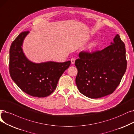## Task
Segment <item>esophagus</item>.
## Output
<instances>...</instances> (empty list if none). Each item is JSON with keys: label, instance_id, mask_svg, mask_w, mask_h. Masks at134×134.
<instances>
[{"label": "esophagus", "instance_id": "esophagus-1", "mask_svg": "<svg viewBox=\"0 0 134 134\" xmlns=\"http://www.w3.org/2000/svg\"><path fill=\"white\" fill-rule=\"evenodd\" d=\"M75 59H74V58H72L71 60V61L72 64H74V62H75Z\"/></svg>", "mask_w": 134, "mask_h": 134}]
</instances>
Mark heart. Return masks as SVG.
<instances>
[{"instance_id":"obj_1","label":"heart","mask_w":134,"mask_h":134,"mask_svg":"<svg viewBox=\"0 0 134 134\" xmlns=\"http://www.w3.org/2000/svg\"><path fill=\"white\" fill-rule=\"evenodd\" d=\"M95 45V42H93V43H90V44L88 45V49L89 50H91L93 47H94Z\"/></svg>"}]
</instances>
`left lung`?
I'll list each match as a JSON object with an SVG mask.
<instances>
[{"mask_svg":"<svg viewBox=\"0 0 134 134\" xmlns=\"http://www.w3.org/2000/svg\"><path fill=\"white\" fill-rule=\"evenodd\" d=\"M113 41L102 50L81 51L75 61V83L86 97L98 98L111 94L120 83L127 67L125 46L119 34Z\"/></svg>","mask_w":134,"mask_h":134,"instance_id":"1","label":"left lung"}]
</instances>
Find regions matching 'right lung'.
Segmentation results:
<instances>
[{"label": "right lung", "instance_id": "obj_1", "mask_svg": "<svg viewBox=\"0 0 134 134\" xmlns=\"http://www.w3.org/2000/svg\"><path fill=\"white\" fill-rule=\"evenodd\" d=\"M28 33H21L11 45L10 74L17 85L26 94L34 97H46L56 89L58 81L70 66L71 61L35 63L29 61L22 49L23 41Z\"/></svg>", "mask_w": 134, "mask_h": 134}]
</instances>
